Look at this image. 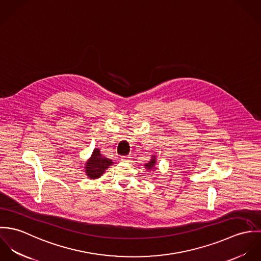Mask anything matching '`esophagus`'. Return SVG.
<instances>
[{"mask_svg": "<svg viewBox=\"0 0 261 261\" xmlns=\"http://www.w3.org/2000/svg\"><path fill=\"white\" fill-rule=\"evenodd\" d=\"M120 160H121V162H130L132 161V156H129V155H122Z\"/></svg>", "mask_w": 261, "mask_h": 261, "instance_id": "esophagus-1", "label": "esophagus"}]
</instances>
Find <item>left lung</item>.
Wrapping results in <instances>:
<instances>
[{
	"instance_id": "left-lung-1",
	"label": "left lung",
	"mask_w": 261,
	"mask_h": 261,
	"mask_svg": "<svg viewBox=\"0 0 261 261\" xmlns=\"http://www.w3.org/2000/svg\"><path fill=\"white\" fill-rule=\"evenodd\" d=\"M154 164H155V160H154V156L152 155V158L150 159V161H149V163H148L147 165H145V166H146V168H147V169H149V170H151V169L153 168Z\"/></svg>"
}]
</instances>
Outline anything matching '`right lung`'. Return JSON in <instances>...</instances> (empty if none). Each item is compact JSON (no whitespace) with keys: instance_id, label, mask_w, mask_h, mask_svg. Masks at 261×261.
Masks as SVG:
<instances>
[{"instance_id":"obj_1","label":"right lung","mask_w":261,"mask_h":261,"mask_svg":"<svg viewBox=\"0 0 261 261\" xmlns=\"http://www.w3.org/2000/svg\"><path fill=\"white\" fill-rule=\"evenodd\" d=\"M112 164V160L105 158L99 149H95L91 158L86 163L85 172L90 179H96L99 178Z\"/></svg>"}]
</instances>
